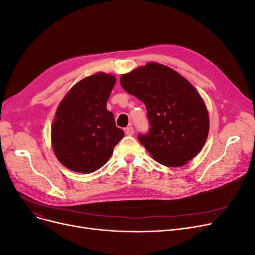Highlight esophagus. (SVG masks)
Instances as JSON below:
<instances>
[{
  "label": "esophagus",
  "instance_id": "obj_1",
  "mask_svg": "<svg viewBox=\"0 0 255 255\" xmlns=\"http://www.w3.org/2000/svg\"><path fill=\"white\" fill-rule=\"evenodd\" d=\"M134 132H135V130H134V128H132V127H128L126 128V134L128 136H132L134 135Z\"/></svg>",
  "mask_w": 255,
  "mask_h": 255
}]
</instances>
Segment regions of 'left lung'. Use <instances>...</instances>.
<instances>
[{"label":"left lung","instance_id":"left-lung-1","mask_svg":"<svg viewBox=\"0 0 255 255\" xmlns=\"http://www.w3.org/2000/svg\"><path fill=\"white\" fill-rule=\"evenodd\" d=\"M120 84L144 103L150 124L138 139L152 159L167 167H180L196 156L207 141L210 117L193 85L166 65L149 62L121 75Z\"/></svg>","mask_w":255,"mask_h":255}]
</instances>
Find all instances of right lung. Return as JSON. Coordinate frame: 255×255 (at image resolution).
<instances>
[{
  "label": "right lung",
  "mask_w": 255,
  "mask_h": 255,
  "mask_svg": "<svg viewBox=\"0 0 255 255\" xmlns=\"http://www.w3.org/2000/svg\"><path fill=\"white\" fill-rule=\"evenodd\" d=\"M116 78L98 72L78 82L59 104L52 125L57 159L69 170L91 173L103 167L125 131L117 128L107 102Z\"/></svg>",
  "instance_id": "right-lung-1"
}]
</instances>
